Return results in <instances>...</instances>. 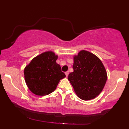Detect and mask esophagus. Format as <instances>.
Here are the masks:
<instances>
[{
    "label": "esophagus",
    "instance_id": "obj_1",
    "mask_svg": "<svg viewBox=\"0 0 129 129\" xmlns=\"http://www.w3.org/2000/svg\"><path fill=\"white\" fill-rule=\"evenodd\" d=\"M69 74V71H67V72H65V75H66V77H68V76Z\"/></svg>",
    "mask_w": 129,
    "mask_h": 129
}]
</instances>
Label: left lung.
<instances>
[{
	"label": "left lung",
	"instance_id": "obj_1",
	"mask_svg": "<svg viewBox=\"0 0 129 129\" xmlns=\"http://www.w3.org/2000/svg\"><path fill=\"white\" fill-rule=\"evenodd\" d=\"M73 72L68 80L79 98L89 100L96 98L103 90L107 75L98 56L86 50H81L73 57Z\"/></svg>",
	"mask_w": 129,
	"mask_h": 129
}]
</instances>
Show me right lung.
Listing matches in <instances>:
<instances>
[{"label": "right lung", "instance_id": "obj_1", "mask_svg": "<svg viewBox=\"0 0 129 129\" xmlns=\"http://www.w3.org/2000/svg\"><path fill=\"white\" fill-rule=\"evenodd\" d=\"M58 56L52 51L42 53L31 60L24 70L27 87L38 96H46L55 90L60 80L66 77L56 63Z\"/></svg>", "mask_w": 129, "mask_h": 129}]
</instances>
